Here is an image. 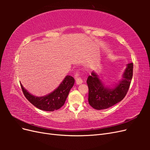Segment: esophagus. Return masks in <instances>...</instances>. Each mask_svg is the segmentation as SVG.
Segmentation results:
<instances>
[{
  "mask_svg": "<svg viewBox=\"0 0 150 150\" xmlns=\"http://www.w3.org/2000/svg\"><path fill=\"white\" fill-rule=\"evenodd\" d=\"M78 76H79L78 73H77L76 74V84H81L83 83V80H82V79H81V78H78Z\"/></svg>",
  "mask_w": 150,
  "mask_h": 150,
  "instance_id": "1",
  "label": "esophagus"
}]
</instances>
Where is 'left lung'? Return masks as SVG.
<instances>
[{"label": "left lung", "instance_id": "left-lung-1", "mask_svg": "<svg viewBox=\"0 0 150 150\" xmlns=\"http://www.w3.org/2000/svg\"><path fill=\"white\" fill-rule=\"evenodd\" d=\"M133 64L129 63L122 74V79L111 86L104 83L98 72L93 71L87 79L89 88L88 101L95 110L110 108L123 99L129 89L133 78Z\"/></svg>", "mask_w": 150, "mask_h": 150}]
</instances>
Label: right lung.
<instances>
[{
  "label": "right lung",
  "instance_id": "1",
  "mask_svg": "<svg viewBox=\"0 0 150 150\" xmlns=\"http://www.w3.org/2000/svg\"><path fill=\"white\" fill-rule=\"evenodd\" d=\"M74 81L73 77L66 76L56 89L43 96H34L26 90L21 83V86L25 97L34 106L43 111H54L64 105Z\"/></svg>",
  "mask_w": 150,
  "mask_h": 150
}]
</instances>
